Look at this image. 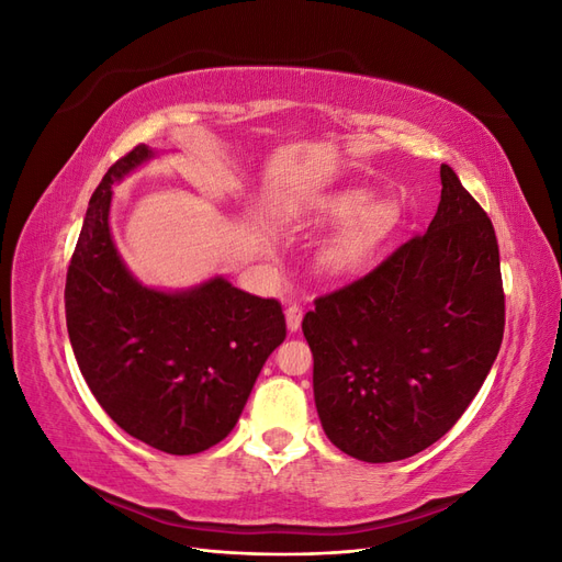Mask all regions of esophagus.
Segmentation results:
<instances>
[{
	"mask_svg": "<svg viewBox=\"0 0 562 562\" xmlns=\"http://www.w3.org/2000/svg\"><path fill=\"white\" fill-rule=\"evenodd\" d=\"M302 314H304V310L300 307V304H291V307L285 310V326H288V330L295 333L302 326Z\"/></svg>",
	"mask_w": 562,
	"mask_h": 562,
	"instance_id": "obj_1",
	"label": "esophagus"
}]
</instances>
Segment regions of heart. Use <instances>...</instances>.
Returning a JSON list of instances; mask_svg holds the SVG:
<instances>
[{
	"instance_id": "heart-1",
	"label": "heart",
	"mask_w": 562,
	"mask_h": 562,
	"mask_svg": "<svg viewBox=\"0 0 562 562\" xmlns=\"http://www.w3.org/2000/svg\"><path fill=\"white\" fill-rule=\"evenodd\" d=\"M370 201L372 194L368 190H342L318 201L316 211L328 223L342 225L352 220L323 248L321 262L333 274H349V271L363 267L394 229L396 209L386 201Z\"/></svg>"
}]
</instances>
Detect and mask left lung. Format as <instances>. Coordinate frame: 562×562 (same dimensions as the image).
I'll return each instance as SVG.
<instances>
[{
  "mask_svg": "<svg viewBox=\"0 0 562 562\" xmlns=\"http://www.w3.org/2000/svg\"><path fill=\"white\" fill-rule=\"evenodd\" d=\"M440 182L429 229L302 321L323 431L361 462H398L446 436L502 347L495 227L448 164Z\"/></svg>",
  "mask_w": 562,
  "mask_h": 562,
  "instance_id": "8db88e82",
  "label": "left lung"
}]
</instances>
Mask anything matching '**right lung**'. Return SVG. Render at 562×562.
I'll return each instance as SVG.
<instances>
[{"instance_id": "add662e5", "label": "right lung", "mask_w": 562, "mask_h": 562, "mask_svg": "<svg viewBox=\"0 0 562 562\" xmlns=\"http://www.w3.org/2000/svg\"><path fill=\"white\" fill-rule=\"evenodd\" d=\"M155 157L135 145L89 201L65 281V318L91 394L128 436L196 454L239 422L267 356L285 339L279 300L215 277L164 293L135 281L110 232L112 184Z\"/></svg>"}]
</instances>
